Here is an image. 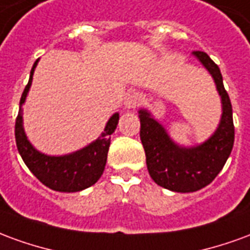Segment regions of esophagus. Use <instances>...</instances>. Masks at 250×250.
I'll use <instances>...</instances> for the list:
<instances>
[{
	"label": "esophagus",
	"mask_w": 250,
	"mask_h": 250,
	"mask_svg": "<svg viewBox=\"0 0 250 250\" xmlns=\"http://www.w3.org/2000/svg\"><path fill=\"white\" fill-rule=\"evenodd\" d=\"M143 102L141 93L138 92H130L127 93V96L125 99V105L127 108H136L139 104Z\"/></svg>",
	"instance_id": "obj_1"
}]
</instances>
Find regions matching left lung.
Listing matches in <instances>:
<instances>
[{
	"label": "left lung",
	"instance_id": "obj_1",
	"mask_svg": "<svg viewBox=\"0 0 250 250\" xmlns=\"http://www.w3.org/2000/svg\"><path fill=\"white\" fill-rule=\"evenodd\" d=\"M193 55L209 71L221 96L222 115L214 134L198 146L182 147L168 136L165 127L147 109H139L141 141L150 177L157 185L177 193H193L213 182L234 143L231 103L220 68L205 52L195 51Z\"/></svg>",
	"mask_w": 250,
	"mask_h": 250
}]
</instances>
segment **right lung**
Returning <instances> with one entry per match:
<instances>
[{
    "label": "right lung",
    "mask_w": 250,
    "mask_h": 250,
    "mask_svg": "<svg viewBox=\"0 0 250 250\" xmlns=\"http://www.w3.org/2000/svg\"><path fill=\"white\" fill-rule=\"evenodd\" d=\"M39 60H36L30 71L29 82L25 87L21 100L20 111L16 119V145L25 165L33 173L36 178L44 184L46 188L62 191V193H75L92 186L99 181L105 167L107 154H108L111 134L116 130L119 122V114H114L105 125V128L98 139L89 143L79 151L66 154V155H46L37 151L30 145L22 125V104L25 103L26 95L33 80V73Z\"/></svg>",
    "instance_id": "1"
}]
</instances>
